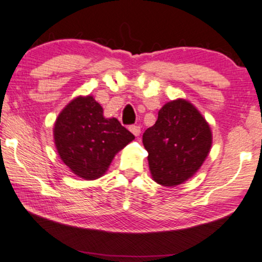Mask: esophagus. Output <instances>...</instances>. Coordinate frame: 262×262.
<instances>
[{
  "mask_svg": "<svg viewBox=\"0 0 262 262\" xmlns=\"http://www.w3.org/2000/svg\"><path fill=\"white\" fill-rule=\"evenodd\" d=\"M129 130H130L135 136H139L140 133H141V128H140L139 126H129Z\"/></svg>",
  "mask_w": 262,
  "mask_h": 262,
  "instance_id": "34e87169",
  "label": "esophagus"
}]
</instances>
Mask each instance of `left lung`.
I'll return each instance as SVG.
<instances>
[{"mask_svg":"<svg viewBox=\"0 0 262 262\" xmlns=\"http://www.w3.org/2000/svg\"><path fill=\"white\" fill-rule=\"evenodd\" d=\"M211 141L208 122L191 103L185 99L166 103L156 124L142 135L153 179L165 186L184 183L202 166Z\"/></svg>","mask_w":262,"mask_h":262,"instance_id":"left-lung-1","label":"left lung"}]
</instances>
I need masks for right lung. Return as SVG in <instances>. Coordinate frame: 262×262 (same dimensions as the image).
<instances>
[{
    "label": "right lung",
    "mask_w": 262,
    "mask_h": 262,
    "mask_svg": "<svg viewBox=\"0 0 262 262\" xmlns=\"http://www.w3.org/2000/svg\"><path fill=\"white\" fill-rule=\"evenodd\" d=\"M134 135L116 119H104L94 97H77L59 114L54 124V141L60 159L84 179L104 174L115 154Z\"/></svg>",
    "instance_id": "add662e5"
}]
</instances>
